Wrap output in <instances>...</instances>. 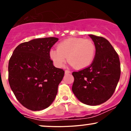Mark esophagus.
I'll return each mask as SVG.
<instances>
[{
    "label": "esophagus",
    "mask_w": 131,
    "mask_h": 131,
    "mask_svg": "<svg viewBox=\"0 0 131 131\" xmlns=\"http://www.w3.org/2000/svg\"><path fill=\"white\" fill-rule=\"evenodd\" d=\"M70 73H71V72L70 71H68V70H65V71H64V74H70Z\"/></svg>",
    "instance_id": "obj_1"
}]
</instances>
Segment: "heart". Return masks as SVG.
<instances>
[{"mask_svg": "<svg viewBox=\"0 0 131 131\" xmlns=\"http://www.w3.org/2000/svg\"><path fill=\"white\" fill-rule=\"evenodd\" d=\"M49 58L54 65L61 68L67 60L77 70H83L92 63L95 55V46L90 39L71 37L58 43L57 49L49 51Z\"/></svg>", "mask_w": 131, "mask_h": 131, "instance_id": "1", "label": "heart"}]
</instances>
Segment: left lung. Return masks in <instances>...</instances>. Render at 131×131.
I'll use <instances>...</instances> for the list:
<instances>
[{
  "label": "left lung",
  "mask_w": 131,
  "mask_h": 131,
  "mask_svg": "<svg viewBox=\"0 0 131 131\" xmlns=\"http://www.w3.org/2000/svg\"><path fill=\"white\" fill-rule=\"evenodd\" d=\"M89 36L95 46L94 60L90 67L72 73L74 78L72 91L82 103L96 106L107 101L113 94L121 68L118 55L108 40Z\"/></svg>",
  "instance_id": "obj_1"
}]
</instances>
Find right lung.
Instances as JSON below:
<instances>
[{
	"label": "right lung",
	"instance_id": "obj_1",
	"mask_svg": "<svg viewBox=\"0 0 131 131\" xmlns=\"http://www.w3.org/2000/svg\"><path fill=\"white\" fill-rule=\"evenodd\" d=\"M57 37L20 43L8 63V82L19 103L32 111L42 110L55 100L64 71L53 66L49 51Z\"/></svg>",
	"mask_w": 131,
	"mask_h": 131
}]
</instances>
